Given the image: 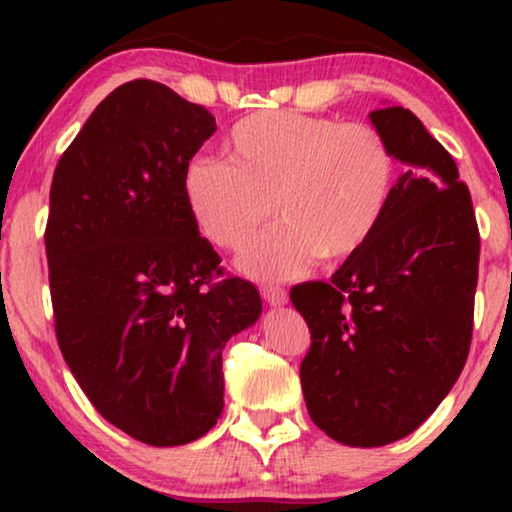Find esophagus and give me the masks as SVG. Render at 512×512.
I'll use <instances>...</instances> for the list:
<instances>
[{"label": "esophagus", "mask_w": 512, "mask_h": 512, "mask_svg": "<svg viewBox=\"0 0 512 512\" xmlns=\"http://www.w3.org/2000/svg\"><path fill=\"white\" fill-rule=\"evenodd\" d=\"M261 296L265 303H270L272 307H282L289 303V293H286L284 289H279V286H272V284L261 286Z\"/></svg>", "instance_id": "1"}]
</instances>
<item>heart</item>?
Returning a JSON list of instances; mask_svg holds the SVG:
<instances>
[{
    "label": "heart",
    "mask_w": 512,
    "mask_h": 512,
    "mask_svg": "<svg viewBox=\"0 0 512 512\" xmlns=\"http://www.w3.org/2000/svg\"><path fill=\"white\" fill-rule=\"evenodd\" d=\"M223 151L228 163L191 160L181 191L200 235L230 251L249 244L275 207L282 221L240 258L256 279L300 277L317 258L356 256L394 195V149L368 123L258 111L233 125Z\"/></svg>",
    "instance_id": "heart-1"
}]
</instances>
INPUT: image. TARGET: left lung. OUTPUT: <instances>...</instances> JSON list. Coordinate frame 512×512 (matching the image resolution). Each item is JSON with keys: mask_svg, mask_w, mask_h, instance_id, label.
I'll return each instance as SVG.
<instances>
[{"mask_svg": "<svg viewBox=\"0 0 512 512\" xmlns=\"http://www.w3.org/2000/svg\"><path fill=\"white\" fill-rule=\"evenodd\" d=\"M370 121L405 165L387 216L331 282L291 289L312 335L307 412L352 447L408 436L450 394L471 349L480 261L471 193L443 144L410 109Z\"/></svg>", "mask_w": 512, "mask_h": 512, "instance_id": "obj_1", "label": "left lung"}]
</instances>
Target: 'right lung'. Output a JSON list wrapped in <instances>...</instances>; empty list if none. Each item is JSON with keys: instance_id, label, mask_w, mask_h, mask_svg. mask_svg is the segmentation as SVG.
Listing matches in <instances>:
<instances>
[{"instance_id": "1", "label": "right lung", "mask_w": 512, "mask_h": 512, "mask_svg": "<svg viewBox=\"0 0 512 512\" xmlns=\"http://www.w3.org/2000/svg\"><path fill=\"white\" fill-rule=\"evenodd\" d=\"M205 107L135 79L97 104L51 184L55 335L100 415L146 445H186L223 410L221 352L261 317L188 214L184 170L214 135Z\"/></svg>"}]
</instances>
